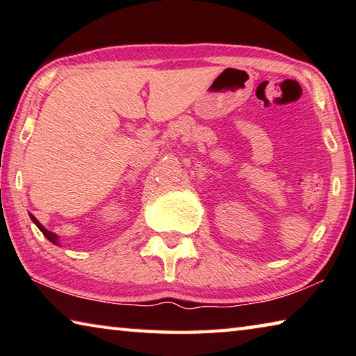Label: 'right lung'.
<instances>
[{
  "mask_svg": "<svg viewBox=\"0 0 356 356\" xmlns=\"http://www.w3.org/2000/svg\"><path fill=\"white\" fill-rule=\"evenodd\" d=\"M29 218H31L33 220V222H34V225L35 226H38L39 229H40V232L42 234H44V236L48 238V240H50V242L51 243H55V245H59V237L56 236V234L55 232H51V231H48V229H45L44 226H42L40 225V222L38 221V218H35V216L33 215V213H29Z\"/></svg>",
  "mask_w": 356,
  "mask_h": 356,
  "instance_id": "1",
  "label": "right lung"
}]
</instances>
